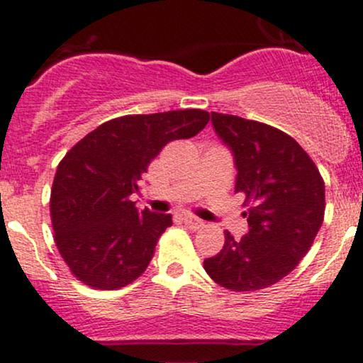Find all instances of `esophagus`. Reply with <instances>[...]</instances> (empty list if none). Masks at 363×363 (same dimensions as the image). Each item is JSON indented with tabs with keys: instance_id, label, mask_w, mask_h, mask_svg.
Here are the masks:
<instances>
[{
	"instance_id": "obj_1",
	"label": "esophagus",
	"mask_w": 363,
	"mask_h": 363,
	"mask_svg": "<svg viewBox=\"0 0 363 363\" xmlns=\"http://www.w3.org/2000/svg\"><path fill=\"white\" fill-rule=\"evenodd\" d=\"M184 223L189 225V227H193V228H203V227H205V222H203L201 218H198V216H193V215H186L184 216Z\"/></svg>"
}]
</instances>
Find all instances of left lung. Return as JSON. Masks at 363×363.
<instances>
[{
	"instance_id": "obj_1",
	"label": "left lung",
	"mask_w": 363,
	"mask_h": 363,
	"mask_svg": "<svg viewBox=\"0 0 363 363\" xmlns=\"http://www.w3.org/2000/svg\"><path fill=\"white\" fill-rule=\"evenodd\" d=\"M218 138L234 155L235 193L244 194L247 234L225 232L222 251L205 269L232 291L274 285L297 268L324 218V181L291 136L268 124L211 112Z\"/></svg>"
}]
</instances>
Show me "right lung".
<instances>
[{
	"mask_svg": "<svg viewBox=\"0 0 363 363\" xmlns=\"http://www.w3.org/2000/svg\"><path fill=\"white\" fill-rule=\"evenodd\" d=\"M208 121L201 109L124 116L66 153L54 176L51 220L60 254L78 280L114 290L147 269L172 216L140 211L131 196L169 141L193 138Z\"/></svg>",
	"mask_w": 363,
	"mask_h": 363,
	"instance_id": "right-lung-1",
	"label": "right lung"
}]
</instances>
